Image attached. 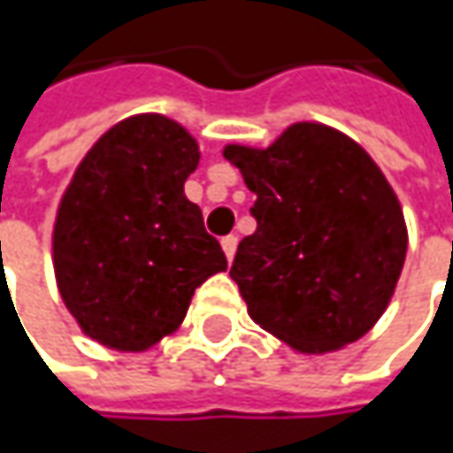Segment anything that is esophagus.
<instances>
[{
    "instance_id": "34e87169",
    "label": "esophagus",
    "mask_w": 453,
    "mask_h": 453,
    "mask_svg": "<svg viewBox=\"0 0 453 453\" xmlns=\"http://www.w3.org/2000/svg\"><path fill=\"white\" fill-rule=\"evenodd\" d=\"M220 243H223V251H226L227 259H233L235 257V249H238V238L235 235H226Z\"/></svg>"
}]
</instances>
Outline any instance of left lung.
I'll use <instances>...</instances> for the list:
<instances>
[{
	"label": "left lung",
	"instance_id": "8db88e82",
	"mask_svg": "<svg viewBox=\"0 0 453 453\" xmlns=\"http://www.w3.org/2000/svg\"><path fill=\"white\" fill-rule=\"evenodd\" d=\"M257 194V230L230 278L257 325L304 354L362 338L386 312L407 257L394 188L343 134L296 123L267 149L227 146Z\"/></svg>",
	"mask_w": 453,
	"mask_h": 453
}]
</instances>
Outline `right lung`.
Returning <instances> with one entry per match:
<instances>
[{
    "instance_id": "add662e5",
    "label": "right lung",
    "mask_w": 453,
    "mask_h": 453,
    "mask_svg": "<svg viewBox=\"0 0 453 453\" xmlns=\"http://www.w3.org/2000/svg\"><path fill=\"white\" fill-rule=\"evenodd\" d=\"M199 146L178 123L138 115L78 165L54 223L59 294L86 335L143 351L173 333L194 291L227 267L183 183Z\"/></svg>"
}]
</instances>
